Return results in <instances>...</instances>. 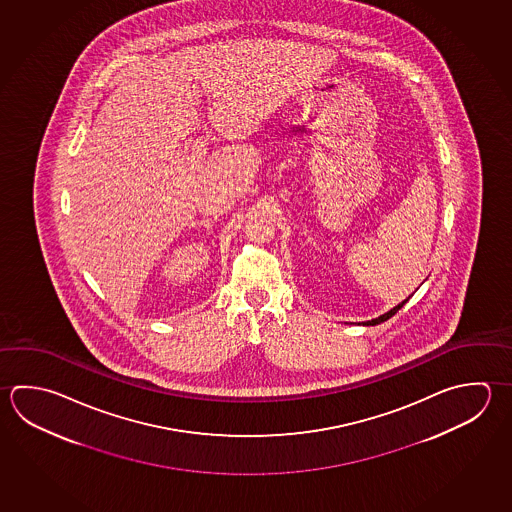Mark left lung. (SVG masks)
Here are the masks:
<instances>
[{"label":"left lung","instance_id":"left-lung-1","mask_svg":"<svg viewBox=\"0 0 512 512\" xmlns=\"http://www.w3.org/2000/svg\"><path fill=\"white\" fill-rule=\"evenodd\" d=\"M406 301H408V299H404V301H402V303H399V305H397V307L391 308L390 312H386V314H382V316L375 317V319H372V321H366V323H364V325H379V323H382V321H386V319H390L391 316H395V314H397V312H399L400 308H402V307H404V305H406Z\"/></svg>","mask_w":512,"mask_h":512}]
</instances>
